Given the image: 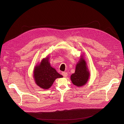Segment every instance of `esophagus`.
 I'll use <instances>...</instances> for the list:
<instances>
[{
  "label": "esophagus",
  "instance_id": "obj_1",
  "mask_svg": "<svg viewBox=\"0 0 124 124\" xmlns=\"http://www.w3.org/2000/svg\"><path fill=\"white\" fill-rule=\"evenodd\" d=\"M62 75L64 76V77H67V76L68 75V73L66 72H62Z\"/></svg>",
  "mask_w": 124,
  "mask_h": 124
}]
</instances>
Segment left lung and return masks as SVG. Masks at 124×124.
Wrapping results in <instances>:
<instances>
[{
    "instance_id": "8db88e82",
    "label": "left lung",
    "mask_w": 124,
    "mask_h": 124,
    "mask_svg": "<svg viewBox=\"0 0 124 124\" xmlns=\"http://www.w3.org/2000/svg\"><path fill=\"white\" fill-rule=\"evenodd\" d=\"M86 65V62L82 55L79 62L77 64L75 72L70 76L72 83L77 87L84 85L88 81L90 74Z\"/></svg>"
}]
</instances>
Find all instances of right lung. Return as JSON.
I'll list each match as a JSON object with an SVG mask.
<instances>
[{
	"instance_id": "1",
	"label": "right lung",
	"mask_w": 124,
	"mask_h": 124,
	"mask_svg": "<svg viewBox=\"0 0 124 124\" xmlns=\"http://www.w3.org/2000/svg\"><path fill=\"white\" fill-rule=\"evenodd\" d=\"M33 73L37 85L46 90L52 86L55 79L63 77L51 66L49 62V57L43 59L39 65L35 67Z\"/></svg>"
}]
</instances>
